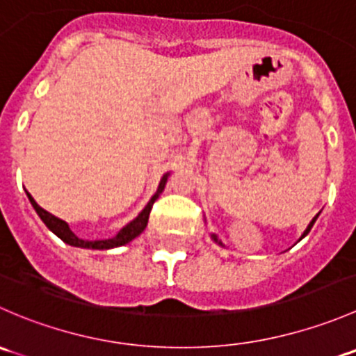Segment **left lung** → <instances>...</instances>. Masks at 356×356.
Listing matches in <instances>:
<instances>
[{
    "label": "left lung",
    "mask_w": 356,
    "mask_h": 356,
    "mask_svg": "<svg viewBox=\"0 0 356 356\" xmlns=\"http://www.w3.org/2000/svg\"><path fill=\"white\" fill-rule=\"evenodd\" d=\"M317 217H318V215H315V217H314V218H312V222H310V224H308V227H307V229H305V232H303V234H301V238H300V239H303V238H305V236H307V234H308V232H310V229H312V227H314V224H315V220H317ZM211 239H213V241H215V243H218V245H220V246H222V243H220V241H218V239H217V236H215V234H211Z\"/></svg>",
    "instance_id": "8db88e82"
}]
</instances>
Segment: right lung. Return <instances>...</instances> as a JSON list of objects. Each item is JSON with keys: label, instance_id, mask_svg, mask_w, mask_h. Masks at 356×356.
<instances>
[{"label": "right lung", "instance_id": "right-lung-1", "mask_svg": "<svg viewBox=\"0 0 356 356\" xmlns=\"http://www.w3.org/2000/svg\"><path fill=\"white\" fill-rule=\"evenodd\" d=\"M167 177H168V174H165L163 177H161L160 186H158V191L153 195V198L148 201V204L145 207V210H143L141 213L134 218V220L129 222L125 227H122L120 231L117 232V236H113V238H110V239H102V241H86V239L77 238V236L70 231V227H68V224L65 220L55 217V215H51L49 211H46L44 208L39 207V204L35 203L34 198H32L29 193H27V196H29V201H31V204L34 207V210L38 211V215L41 217V220L46 224V227H48L53 234L58 236L63 243H67V245H70V246H77V248H89V250H110V248L127 245V243H131L132 239L138 238V236L145 231L146 225H148L149 211H152L153 203H155L158 196H160V193L163 191L165 184H167Z\"/></svg>", "mask_w": 356, "mask_h": 356}]
</instances>
